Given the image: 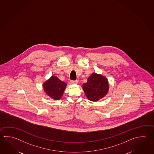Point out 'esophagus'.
Instances as JSON below:
<instances>
[{
	"mask_svg": "<svg viewBox=\"0 0 154 154\" xmlns=\"http://www.w3.org/2000/svg\"><path fill=\"white\" fill-rule=\"evenodd\" d=\"M79 83V80H75V81H71L70 83L71 84H77Z\"/></svg>",
	"mask_w": 154,
	"mask_h": 154,
	"instance_id": "esophagus-1",
	"label": "esophagus"
}]
</instances>
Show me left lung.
Segmentation results:
<instances>
[{
    "mask_svg": "<svg viewBox=\"0 0 154 154\" xmlns=\"http://www.w3.org/2000/svg\"><path fill=\"white\" fill-rule=\"evenodd\" d=\"M83 89L86 96L91 101H96L107 94L109 86L107 79L102 75L93 73L83 84Z\"/></svg>",
    "mask_w": 154,
    "mask_h": 154,
    "instance_id": "8db88e82",
    "label": "left lung"
}]
</instances>
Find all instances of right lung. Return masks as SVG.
I'll use <instances>...</instances> for the list:
<instances>
[{
	"instance_id": "obj_1",
	"label": "right lung",
	"mask_w": 154,
	"mask_h": 154,
	"mask_svg": "<svg viewBox=\"0 0 154 154\" xmlns=\"http://www.w3.org/2000/svg\"><path fill=\"white\" fill-rule=\"evenodd\" d=\"M66 84L54 75L44 84V89L47 94L55 100L60 99L64 92Z\"/></svg>"
}]
</instances>
